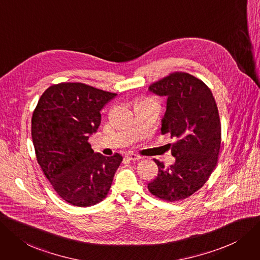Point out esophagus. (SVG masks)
Returning a JSON list of instances; mask_svg holds the SVG:
<instances>
[{
  "instance_id": "esophagus-1",
  "label": "esophagus",
  "mask_w": 260,
  "mask_h": 260,
  "mask_svg": "<svg viewBox=\"0 0 260 260\" xmlns=\"http://www.w3.org/2000/svg\"><path fill=\"white\" fill-rule=\"evenodd\" d=\"M127 159H129V160H142L143 159V157H141V155H139V154H137V153H133V152H128L127 153Z\"/></svg>"
}]
</instances>
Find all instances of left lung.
<instances>
[{
    "instance_id": "8db88e82",
    "label": "left lung",
    "mask_w": 260,
    "mask_h": 260,
    "mask_svg": "<svg viewBox=\"0 0 260 260\" xmlns=\"http://www.w3.org/2000/svg\"><path fill=\"white\" fill-rule=\"evenodd\" d=\"M148 90L166 97L161 133L176 139L170 144L175 163L165 168L154 160L159 173L148 190L164 201H181L200 190L215 169L221 147L219 111L209 87L185 72H174Z\"/></svg>"
}]
</instances>
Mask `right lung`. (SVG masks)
<instances>
[{"instance_id": "1", "label": "right lung", "mask_w": 260, "mask_h": 260, "mask_svg": "<svg viewBox=\"0 0 260 260\" xmlns=\"http://www.w3.org/2000/svg\"><path fill=\"white\" fill-rule=\"evenodd\" d=\"M115 96L83 83H59L45 90L33 113L37 162L56 193L74 206L106 199L122 161L119 153L94 152L88 143L100 126L101 109Z\"/></svg>"}]
</instances>
